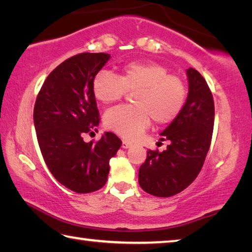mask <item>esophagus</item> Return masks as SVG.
I'll use <instances>...</instances> for the list:
<instances>
[{"label": "esophagus", "mask_w": 252, "mask_h": 252, "mask_svg": "<svg viewBox=\"0 0 252 252\" xmlns=\"http://www.w3.org/2000/svg\"><path fill=\"white\" fill-rule=\"evenodd\" d=\"M131 146H132L131 142L126 141V140H123V141H122V148L123 149H127V148H130Z\"/></svg>", "instance_id": "1"}]
</instances>
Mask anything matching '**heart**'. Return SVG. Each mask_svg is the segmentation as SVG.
<instances>
[{
    "label": "heart",
    "mask_w": 252,
    "mask_h": 252,
    "mask_svg": "<svg viewBox=\"0 0 252 252\" xmlns=\"http://www.w3.org/2000/svg\"><path fill=\"white\" fill-rule=\"evenodd\" d=\"M95 99L109 104L120 101L126 92H135V105H119L104 114V126L123 138L134 140L146 131L151 118L158 125L172 122L183 109L187 88L183 80L153 61H132L122 66L120 75L102 70L92 82Z\"/></svg>",
    "instance_id": "obj_1"
}]
</instances>
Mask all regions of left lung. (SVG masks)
Wrapping results in <instances>:
<instances>
[{"instance_id":"left-lung-1","label":"left lung","mask_w":252,"mask_h":252,"mask_svg":"<svg viewBox=\"0 0 252 252\" xmlns=\"http://www.w3.org/2000/svg\"><path fill=\"white\" fill-rule=\"evenodd\" d=\"M189 92L180 114L161 132L167 150H149L139 169V185L156 197H171L193 182L206 160L215 123V102L206 80L187 70Z\"/></svg>"}]
</instances>
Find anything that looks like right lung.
<instances>
[{
	"label": "right lung",
	"instance_id": "obj_1",
	"mask_svg": "<svg viewBox=\"0 0 252 252\" xmlns=\"http://www.w3.org/2000/svg\"><path fill=\"white\" fill-rule=\"evenodd\" d=\"M110 59L106 53H80L48 75L37 94L33 120L43 159L57 180L76 193L101 189L108 180L109 161L122 141L105 132L97 142H84L100 114L92 82Z\"/></svg>",
	"mask_w": 252,
	"mask_h": 252
}]
</instances>
